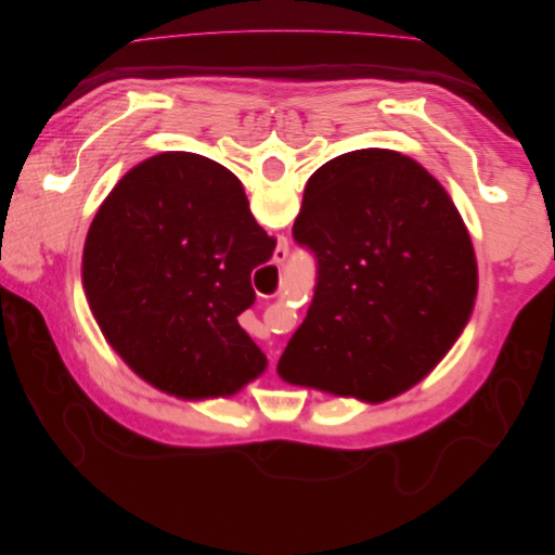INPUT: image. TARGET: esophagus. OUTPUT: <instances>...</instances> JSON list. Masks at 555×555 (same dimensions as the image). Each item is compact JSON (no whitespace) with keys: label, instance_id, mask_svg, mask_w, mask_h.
<instances>
[{"label":"esophagus","instance_id":"obj_1","mask_svg":"<svg viewBox=\"0 0 555 555\" xmlns=\"http://www.w3.org/2000/svg\"><path fill=\"white\" fill-rule=\"evenodd\" d=\"M287 255H289V251H287V247H278L275 249V255H273V261L280 266V263H284V261H287Z\"/></svg>","mask_w":555,"mask_h":555}]
</instances>
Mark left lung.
<instances>
[{"label": "left lung", "instance_id": "obj_1", "mask_svg": "<svg viewBox=\"0 0 555 555\" xmlns=\"http://www.w3.org/2000/svg\"><path fill=\"white\" fill-rule=\"evenodd\" d=\"M292 233L317 259V284L280 357L284 382L386 400L424 379L467 324L473 241L414 159L367 147L319 166Z\"/></svg>", "mask_w": 555, "mask_h": 555}]
</instances>
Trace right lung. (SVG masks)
I'll return each mask as SVG.
<instances>
[{
  "label": "right lung",
  "mask_w": 555,
  "mask_h": 555,
  "mask_svg": "<svg viewBox=\"0 0 555 555\" xmlns=\"http://www.w3.org/2000/svg\"><path fill=\"white\" fill-rule=\"evenodd\" d=\"M273 249L236 176L162 153L133 166L94 215L82 287L106 340L145 382L180 398L233 396L266 367L238 314Z\"/></svg>",
  "instance_id": "obj_1"
}]
</instances>
